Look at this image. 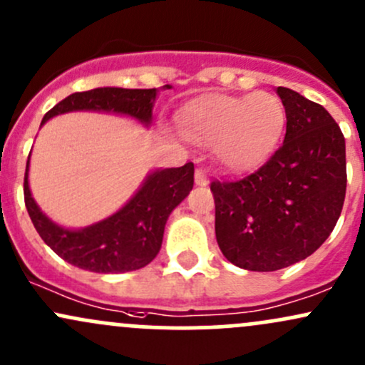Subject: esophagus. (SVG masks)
Wrapping results in <instances>:
<instances>
[{
	"mask_svg": "<svg viewBox=\"0 0 365 365\" xmlns=\"http://www.w3.org/2000/svg\"><path fill=\"white\" fill-rule=\"evenodd\" d=\"M195 183H197V185H207L206 171L201 170V168H199V170H195Z\"/></svg>",
	"mask_w": 365,
	"mask_h": 365,
	"instance_id": "34e87169",
	"label": "esophagus"
}]
</instances>
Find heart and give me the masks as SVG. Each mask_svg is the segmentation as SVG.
I'll list each match as a JSON object with an SVG mask.
<instances>
[{
	"label": "heart",
	"mask_w": 365,
	"mask_h": 365,
	"mask_svg": "<svg viewBox=\"0 0 365 365\" xmlns=\"http://www.w3.org/2000/svg\"><path fill=\"white\" fill-rule=\"evenodd\" d=\"M183 133L194 142L215 145L216 158L234 171L263 163L282 137L286 109L268 91L197 100L180 118Z\"/></svg>",
	"instance_id": "obj_1"
}]
</instances>
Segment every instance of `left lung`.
Here are the masks:
<instances>
[{
  "instance_id": "8db88e82",
  "label": "left lung",
  "mask_w": 365,
  "mask_h": 365,
  "mask_svg": "<svg viewBox=\"0 0 365 365\" xmlns=\"http://www.w3.org/2000/svg\"><path fill=\"white\" fill-rule=\"evenodd\" d=\"M282 145L255 173L211 182L215 232L230 263L274 272L302 262L331 235L346 192L345 137L319 103L279 86Z\"/></svg>"
}]
</instances>
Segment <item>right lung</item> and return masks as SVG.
Listing matches in <instances>:
<instances>
[{"label": "right lung", "instance_id": "obj_1", "mask_svg": "<svg viewBox=\"0 0 365 365\" xmlns=\"http://www.w3.org/2000/svg\"><path fill=\"white\" fill-rule=\"evenodd\" d=\"M163 88L170 90L171 86ZM155 95V88L128 90L107 86L78 91L48 110L41 124L66 112L102 110L130 115L149 126ZM27 176L29 159L24 176V201L39 237L71 265L97 274H123L149 265L159 253L168 216L194 187V164L152 171L118 213L79 230L57 225L39 210L31 195Z\"/></svg>", "mask_w": 365, "mask_h": 365}]
</instances>
